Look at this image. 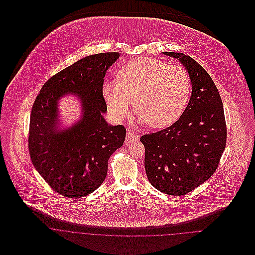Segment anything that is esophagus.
I'll return each instance as SVG.
<instances>
[{
  "label": "esophagus",
  "mask_w": 255,
  "mask_h": 255,
  "mask_svg": "<svg viewBox=\"0 0 255 255\" xmlns=\"http://www.w3.org/2000/svg\"><path fill=\"white\" fill-rule=\"evenodd\" d=\"M138 139H139V136H138L137 134H135L134 132H131V131H128V133H127V138H126V140H127L128 143H130V142H132V141H136V140H138Z\"/></svg>",
  "instance_id": "1"
}]
</instances>
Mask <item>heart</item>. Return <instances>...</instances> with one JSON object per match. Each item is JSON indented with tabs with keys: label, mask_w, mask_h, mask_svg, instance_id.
Masks as SVG:
<instances>
[{
	"label": "heart",
	"mask_w": 255,
	"mask_h": 255,
	"mask_svg": "<svg viewBox=\"0 0 255 255\" xmlns=\"http://www.w3.org/2000/svg\"><path fill=\"white\" fill-rule=\"evenodd\" d=\"M120 80L107 81L103 94L111 113L126 118L135 99L136 112L152 128L174 123L185 109L191 80L181 66L152 58L127 63L119 72Z\"/></svg>",
	"instance_id": "obj_1"
}]
</instances>
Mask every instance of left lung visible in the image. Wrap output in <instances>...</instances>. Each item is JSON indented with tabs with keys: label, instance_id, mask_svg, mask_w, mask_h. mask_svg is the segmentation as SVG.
<instances>
[{
	"label": "left lung",
	"instance_id": "left-lung-1",
	"mask_svg": "<svg viewBox=\"0 0 255 255\" xmlns=\"http://www.w3.org/2000/svg\"><path fill=\"white\" fill-rule=\"evenodd\" d=\"M179 59L188 72L192 92L187 107L172 126L144 134L146 175L169 195H182L207 181L216 171L227 142V126L218 89L211 76L192 58Z\"/></svg>",
	"mask_w": 255,
	"mask_h": 255
}]
</instances>
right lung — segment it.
Instances as JSON below:
<instances>
[{
  "label": "right lung",
  "instance_id": "1",
  "mask_svg": "<svg viewBox=\"0 0 255 255\" xmlns=\"http://www.w3.org/2000/svg\"><path fill=\"white\" fill-rule=\"evenodd\" d=\"M118 52L85 57L50 77L33 103L29 155L37 172L55 191L70 198L83 197L98 188L107 176L111 155L124 144L126 128L111 126L103 114L106 71ZM67 93L82 100L83 118L72 128L57 127V100Z\"/></svg>",
  "mask_w": 255,
  "mask_h": 255
}]
</instances>
